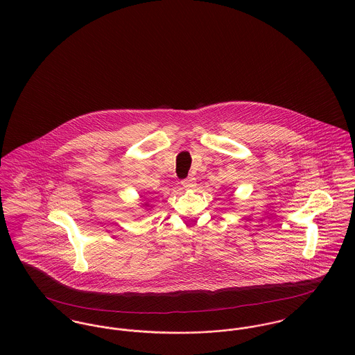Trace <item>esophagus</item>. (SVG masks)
<instances>
[{"label": "esophagus", "instance_id": "obj_1", "mask_svg": "<svg viewBox=\"0 0 355 355\" xmlns=\"http://www.w3.org/2000/svg\"><path fill=\"white\" fill-rule=\"evenodd\" d=\"M182 184H183V189H186V190H193V189H196V186H197L194 178H187V179H184V180L182 182Z\"/></svg>", "mask_w": 355, "mask_h": 355}]
</instances>
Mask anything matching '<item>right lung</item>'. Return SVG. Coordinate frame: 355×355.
<instances>
[{"label":"right lung","instance_id":"add662e5","mask_svg":"<svg viewBox=\"0 0 355 355\" xmlns=\"http://www.w3.org/2000/svg\"><path fill=\"white\" fill-rule=\"evenodd\" d=\"M142 206H146V207H145V209H146V210H150V209H152V206H150V205H149V203H148V202L142 203ZM148 207H150L149 209H147Z\"/></svg>","mask_w":355,"mask_h":355}]
</instances>
